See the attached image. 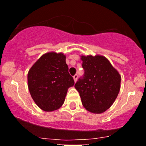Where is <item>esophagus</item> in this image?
Returning <instances> with one entry per match:
<instances>
[{
	"mask_svg": "<svg viewBox=\"0 0 146 146\" xmlns=\"http://www.w3.org/2000/svg\"><path fill=\"white\" fill-rule=\"evenodd\" d=\"M73 79H74V81L76 82V80H77V79H78V75L77 74L74 75V76H73Z\"/></svg>",
	"mask_w": 146,
	"mask_h": 146,
	"instance_id": "34e87169",
	"label": "esophagus"
}]
</instances>
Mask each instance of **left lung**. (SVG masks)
<instances>
[{
    "mask_svg": "<svg viewBox=\"0 0 146 146\" xmlns=\"http://www.w3.org/2000/svg\"><path fill=\"white\" fill-rule=\"evenodd\" d=\"M85 74L75 84L82 104L93 113H104L111 108L121 89V77L108 58L101 55L80 56Z\"/></svg>",
    "mask_w": 146,
    "mask_h": 146,
    "instance_id": "obj_1",
    "label": "left lung"
}]
</instances>
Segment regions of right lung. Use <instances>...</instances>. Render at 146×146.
<instances>
[{"label": "right lung", "instance_id": "1", "mask_svg": "<svg viewBox=\"0 0 146 146\" xmlns=\"http://www.w3.org/2000/svg\"><path fill=\"white\" fill-rule=\"evenodd\" d=\"M66 58L63 53H46L36 60L28 73L30 94L35 104L46 112L60 108L68 89L75 83L68 73Z\"/></svg>", "mask_w": 146, "mask_h": 146}]
</instances>
